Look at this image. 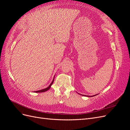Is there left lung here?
Instances as JSON below:
<instances>
[{
    "instance_id": "8db88e82",
    "label": "left lung",
    "mask_w": 130,
    "mask_h": 130,
    "mask_svg": "<svg viewBox=\"0 0 130 130\" xmlns=\"http://www.w3.org/2000/svg\"><path fill=\"white\" fill-rule=\"evenodd\" d=\"M85 96H86V95H85ZM95 96V95H93V96Z\"/></svg>"
}]
</instances>
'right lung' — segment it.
<instances>
[{
	"label": "right lung",
	"instance_id": "obj_1",
	"mask_svg": "<svg viewBox=\"0 0 130 130\" xmlns=\"http://www.w3.org/2000/svg\"><path fill=\"white\" fill-rule=\"evenodd\" d=\"M54 78L53 79L52 83H51V84L47 88H44V89H41V90H37V91H35V92H36V93H42V92H44L47 91V90H49L50 89V88L51 87V86L52 85V84H53V82H54Z\"/></svg>",
	"mask_w": 130,
	"mask_h": 130
}]
</instances>
